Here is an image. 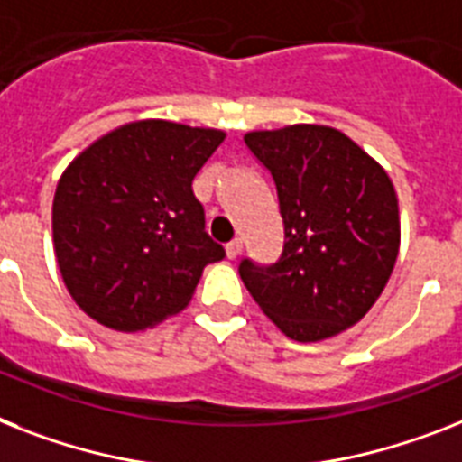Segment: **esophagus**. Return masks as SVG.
<instances>
[{"label":"esophagus","mask_w":462,"mask_h":462,"mask_svg":"<svg viewBox=\"0 0 462 462\" xmlns=\"http://www.w3.org/2000/svg\"><path fill=\"white\" fill-rule=\"evenodd\" d=\"M225 254H227V258H237L242 254V239H232V242L225 244Z\"/></svg>","instance_id":"esophagus-1"}]
</instances>
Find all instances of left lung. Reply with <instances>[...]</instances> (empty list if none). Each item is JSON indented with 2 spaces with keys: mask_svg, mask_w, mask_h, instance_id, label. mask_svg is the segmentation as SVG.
<instances>
[{
  "mask_svg": "<svg viewBox=\"0 0 462 462\" xmlns=\"http://www.w3.org/2000/svg\"><path fill=\"white\" fill-rule=\"evenodd\" d=\"M244 142L275 180L284 249L273 265L244 258L242 282L290 339L339 335L373 309L399 256L392 180L335 127L301 123Z\"/></svg>",
  "mask_w": 462,
  "mask_h": 462,
  "instance_id": "1",
  "label": "left lung"
}]
</instances>
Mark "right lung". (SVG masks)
<instances>
[{"mask_svg":"<svg viewBox=\"0 0 462 462\" xmlns=\"http://www.w3.org/2000/svg\"><path fill=\"white\" fill-rule=\"evenodd\" d=\"M223 140L213 127L134 121L63 171L51 206L56 263L92 320L118 332L153 328L192 301L206 265L223 261L192 192Z\"/></svg>","mask_w":462,"mask_h":462,"instance_id":"right-lung-1","label":"right lung"}]
</instances>
